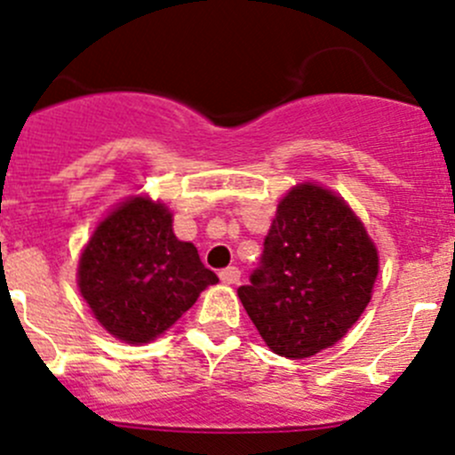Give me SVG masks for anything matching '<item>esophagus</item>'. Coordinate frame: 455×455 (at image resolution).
<instances>
[{
	"label": "esophagus",
	"instance_id": "1",
	"mask_svg": "<svg viewBox=\"0 0 455 455\" xmlns=\"http://www.w3.org/2000/svg\"><path fill=\"white\" fill-rule=\"evenodd\" d=\"M220 280L224 282V284H237L240 282V268L237 267H227L220 271Z\"/></svg>",
	"mask_w": 455,
	"mask_h": 455
}]
</instances>
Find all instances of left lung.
<instances>
[{"label": "left lung", "instance_id": "8db88e82", "mask_svg": "<svg viewBox=\"0 0 455 455\" xmlns=\"http://www.w3.org/2000/svg\"><path fill=\"white\" fill-rule=\"evenodd\" d=\"M376 277L378 251L347 202L299 184L277 206L258 268L237 295L271 351L302 360L345 338Z\"/></svg>", "mask_w": 455, "mask_h": 455}]
</instances>
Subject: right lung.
<instances>
[{
    "instance_id": "add662e5",
    "label": "right lung",
    "mask_w": 455,
    "mask_h": 455,
    "mask_svg": "<svg viewBox=\"0 0 455 455\" xmlns=\"http://www.w3.org/2000/svg\"><path fill=\"white\" fill-rule=\"evenodd\" d=\"M218 275L180 242L164 204L135 197L92 233L79 258V291L108 333L151 342L196 304Z\"/></svg>"
}]
</instances>
